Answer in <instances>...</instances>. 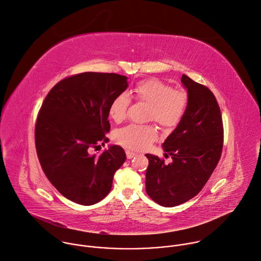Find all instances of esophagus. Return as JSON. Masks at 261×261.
I'll list each match as a JSON object with an SVG mask.
<instances>
[{
  "mask_svg": "<svg viewBox=\"0 0 261 261\" xmlns=\"http://www.w3.org/2000/svg\"><path fill=\"white\" fill-rule=\"evenodd\" d=\"M126 157H127V159H132V158H134L137 154L135 153V152H132V151H129V150H126Z\"/></svg>",
  "mask_w": 261,
  "mask_h": 261,
  "instance_id": "esophagus-1",
  "label": "esophagus"
}]
</instances>
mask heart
Listing matches in <instances>:
<instances>
[{
    "mask_svg": "<svg viewBox=\"0 0 261 261\" xmlns=\"http://www.w3.org/2000/svg\"><path fill=\"white\" fill-rule=\"evenodd\" d=\"M138 101L150 105L147 118L154 120L165 128L176 126L188 108V95L180 90H173L171 86L157 80L149 79L140 82L134 89ZM130 98L127 94L117 95L110 103L109 115L116 121H122L127 114ZM157 138V129L153 125L129 124L119 128L115 140L120 145L133 149L144 150Z\"/></svg>",
    "mask_w": 261,
    "mask_h": 261,
    "instance_id": "heart-1",
    "label": "heart"
}]
</instances>
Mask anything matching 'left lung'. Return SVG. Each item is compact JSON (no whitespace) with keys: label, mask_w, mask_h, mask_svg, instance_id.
Wrapping results in <instances>:
<instances>
[{"label":"left lung","mask_w":261,"mask_h":261,"mask_svg":"<svg viewBox=\"0 0 261 261\" xmlns=\"http://www.w3.org/2000/svg\"><path fill=\"white\" fill-rule=\"evenodd\" d=\"M188 108L180 122L162 144L164 163L146 154V192L164 207H173L195 197L215 169L222 151L223 127L220 109L212 92L182 74Z\"/></svg>","instance_id":"left-lung-1"}]
</instances>
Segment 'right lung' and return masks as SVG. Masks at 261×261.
<instances>
[{"mask_svg":"<svg viewBox=\"0 0 261 261\" xmlns=\"http://www.w3.org/2000/svg\"><path fill=\"white\" fill-rule=\"evenodd\" d=\"M127 87L124 75L84 72L59 82L43 102L35 134L38 157L48 179L68 200L88 206L109 194L126 159L124 150L117 145L99 155L91 150L109 141L110 103Z\"/></svg>","mask_w":261,"mask_h":261,"instance_id":"1","label":"right lung"}]
</instances>
